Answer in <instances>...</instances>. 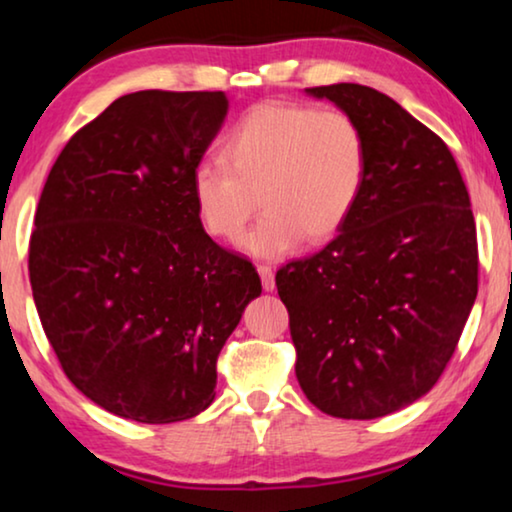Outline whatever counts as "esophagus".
Listing matches in <instances>:
<instances>
[{"mask_svg":"<svg viewBox=\"0 0 512 512\" xmlns=\"http://www.w3.org/2000/svg\"><path fill=\"white\" fill-rule=\"evenodd\" d=\"M258 275H261V284L265 291L275 289V272H272L270 265H258Z\"/></svg>","mask_w":512,"mask_h":512,"instance_id":"esophagus-1","label":"esophagus"}]
</instances>
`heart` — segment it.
I'll return each instance as SVG.
<instances>
[{
    "label": "heart",
    "instance_id": "b5f03b06",
    "mask_svg": "<svg viewBox=\"0 0 512 512\" xmlns=\"http://www.w3.org/2000/svg\"><path fill=\"white\" fill-rule=\"evenodd\" d=\"M223 160L195 165L191 174L202 228L235 242L261 205L268 212L244 249L277 258L303 240L321 244L340 233L366 184L368 144L347 111L265 102L228 132Z\"/></svg>",
    "mask_w": 512,
    "mask_h": 512
}]
</instances>
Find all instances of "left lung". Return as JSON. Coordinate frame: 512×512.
I'll list each match as a JSON object with an SVG mask.
<instances>
[{"mask_svg":"<svg viewBox=\"0 0 512 512\" xmlns=\"http://www.w3.org/2000/svg\"><path fill=\"white\" fill-rule=\"evenodd\" d=\"M307 93L356 118L368 174L338 237L277 270L296 377L326 415L384 417L431 391L471 314V200L447 144L391 97L359 83Z\"/></svg>","mask_w":512,"mask_h":512,"instance_id":"8db88e82","label":"left lung"}]
</instances>
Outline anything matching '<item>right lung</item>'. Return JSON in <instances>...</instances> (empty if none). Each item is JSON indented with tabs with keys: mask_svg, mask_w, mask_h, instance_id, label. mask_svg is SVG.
Returning <instances> with one entry per match:
<instances>
[{
	"mask_svg": "<svg viewBox=\"0 0 512 512\" xmlns=\"http://www.w3.org/2000/svg\"><path fill=\"white\" fill-rule=\"evenodd\" d=\"M228 114L221 90H139L76 132L51 167L30 284L62 370L142 424L209 408L216 359L261 296L251 261L205 233L191 174Z\"/></svg>",
	"mask_w": 512,
	"mask_h": 512,
	"instance_id": "right-lung-1",
	"label": "right lung"
}]
</instances>
